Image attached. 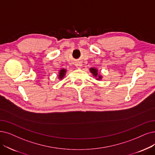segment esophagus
<instances>
[{
    "label": "esophagus",
    "instance_id": "esophagus-1",
    "mask_svg": "<svg viewBox=\"0 0 155 155\" xmlns=\"http://www.w3.org/2000/svg\"><path fill=\"white\" fill-rule=\"evenodd\" d=\"M76 67L77 68H78V69H80V68H81V67H82V64L81 63H79V62L76 63Z\"/></svg>",
    "mask_w": 155,
    "mask_h": 155
}]
</instances>
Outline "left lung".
Instances as JSON below:
<instances>
[{
  "instance_id": "obj_1",
  "label": "left lung",
  "mask_w": 155,
  "mask_h": 155,
  "mask_svg": "<svg viewBox=\"0 0 155 155\" xmlns=\"http://www.w3.org/2000/svg\"><path fill=\"white\" fill-rule=\"evenodd\" d=\"M89 70H90V72L92 74V75L96 78L97 81H101L102 78H103L101 74V73L98 72V69H97V68L91 67Z\"/></svg>"
}]
</instances>
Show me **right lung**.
I'll return each instance as SVG.
<instances>
[{
  "mask_svg": "<svg viewBox=\"0 0 155 155\" xmlns=\"http://www.w3.org/2000/svg\"><path fill=\"white\" fill-rule=\"evenodd\" d=\"M67 72V70L65 69H61L58 72V78L59 79V80H62L64 79V78L65 77V74Z\"/></svg>",
  "mask_w": 155,
  "mask_h": 155,
  "instance_id": "right-lung-1",
  "label": "right lung"
}]
</instances>
